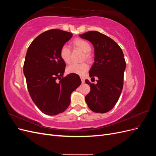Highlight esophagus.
Instances as JSON below:
<instances>
[{
    "mask_svg": "<svg viewBox=\"0 0 156 156\" xmlns=\"http://www.w3.org/2000/svg\"><path fill=\"white\" fill-rule=\"evenodd\" d=\"M81 82L83 83L84 82V78L81 76Z\"/></svg>",
    "mask_w": 156,
    "mask_h": 156,
    "instance_id": "34e87169",
    "label": "esophagus"
}]
</instances>
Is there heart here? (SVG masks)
I'll use <instances>...</instances> for the list:
<instances>
[{"label": "heart", "instance_id": "1", "mask_svg": "<svg viewBox=\"0 0 156 156\" xmlns=\"http://www.w3.org/2000/svg\"><path fill=\"white\" fill-rule=\"evenodd\" d=\"M72 45L73 48L77 49L83 52V59H85L90 61L92 58L90 54L91 45L89 42L81 38H77L74 40ZM60 57L63 62L66 64H69L71 61V51L68 46L64 45L60 50ZM88 69V65L84 63L80 64H72L67 68V72L69 73H74L79 75H82L85 73Z\"/></svg>", "mask_w": 156, "mask_h": 156}]
</instances>
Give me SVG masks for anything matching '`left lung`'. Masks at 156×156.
Returning <instances> with one entry per match:
<instances>
[{
	"label": "left lung",
	"mask_w": 156,
	"mask_h": 156,
	"mask_svg": "<svg viewBox=\"0 0 156 156\" xmlns=\"http://www.w3.org/2000/svg\"><path fill=\"white\" fill-rule=\"evenodd\" d=\"M79 36L90 41L94 48V62L89 71L92 79H88L90 91L85 97L90 109L105 113L111 111L119 100L123 88L124 73L126 64L122 49L111 37L98 31H89Z\"/></svg>",
	"instance_id": "1"
}]
</instances>
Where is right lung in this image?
Here are the masks:
<instances>
[{"label": "right lung", "mask_w": 156, "mask_h": 156, "mask_svg": "<svg viewBox=\"0 0 156 156\" xmlns=\"http://www.w3.org/2000/svg\"><path fill=\"white\" fill-rule=\"evenodd\" d=\"M73 34L59 29L41 33L28 48L23 73L32 100L45 115L63 112L70 104V96L81 84L77 74L63 77L66 64L60 50Z\"/></svg>", "instance_id": "1"}]
</instances>
